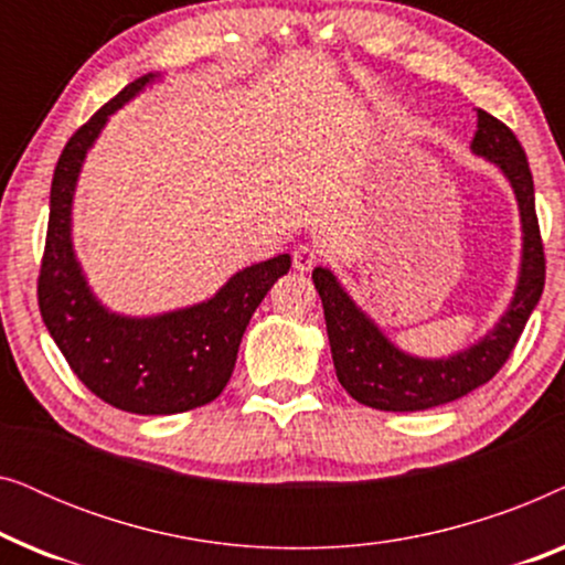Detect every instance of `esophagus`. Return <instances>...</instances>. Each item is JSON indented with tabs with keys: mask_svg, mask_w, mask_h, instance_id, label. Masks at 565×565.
<instances>
[{
	"mask_svg": "<svg viewBox=\"0 0 565 565\" xmlns=\"http://www.w3.org/2000/svg\"><path fill=\"white\" fill-rule=\"evenodd\" d=\"M319 259H321V252L316 249L313 244H300L296 246V252H292V267H296L298 273H308V269H313V265Z\"/></svg>",
	"mask_w": 565,
	"mask_h": 565,
	"instance_id": "esophagus-1",
	"label": "esophagus"
}]
</instances>
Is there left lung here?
<instances>
[{
  "mask_svg": "<svg viewBox=\"0 0 565 565\" xmlns=\"http://www.w3.org/2000/svg\"><path fill=\"white\" fill-rule=\"evenodd\" d=\"M478 157L493 161L512 182L522 215V269L512 306L481 342L447 360H419L393 347L383 331L352 303L329 269H313V285L323 303L331 358L342 388L354 401L381 412H424L468 396L504 367L520 342L530 313L545 288V252L535 213V184L522 143L512 128L478 110V130L470 143Z\"/></svg>",
  "mask_w": 565,
  "mask_h": 565,
  "instance_id": "1",
  "label": "left lung"
}]
</instances>
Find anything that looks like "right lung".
I'll use <instances>...</instances> for the list:
<instances>
[{
	"label": "right lung",
	"instance_id": "1",
	"mask_svg": "<svg viewBox=\"0 0 565 565\" xmlns=\"http://www.w3.org/2000/svg\"><path fill=\"white\" fill-rule=\"evenodd\" d=\"M151 79L146 74L122 87L61 151L38 275L43 323L74 375L105 404L143 416L190 412L218 398L234 373L246 323L290 269V254H280L236 273L205 303L151 319H128L97 303L72 249L76 177L107 118Z\"/></svg>",
	"mask_w": 565,
	"mask_h": 565
}]
</instances>
